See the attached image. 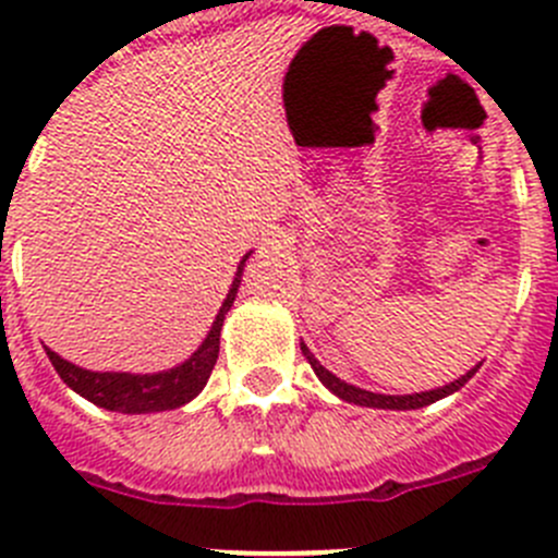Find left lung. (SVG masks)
<instances>
[{
  "label": "left lung",
  "mask_w": 558,
  "mask_h": 558,
  "mask_svg": "<svg viewBox=\"0 0 558 558\" xmlns=\"http://www.w3.org/2000/svg\"><path fill=\"white\" fill-rule=\"evenodd\" d=\"M305 352V357H308L311 368L316 372V377L322 379V383L327 385V388L336 393V397H341L343 402H352V404H363V408H379V410H418V408H426V404L437 402V399L449 397V393H454V390H460L462 385L468 383V379L476 374V368H471L468 374H462L460 379H454L451 385H444V388L437 390H424V393H410V397H385V393H372V390H363V388H355V385H347L343 379H338L336 374L327 372L325 366H322L319 361H316L314 355L308 352V347L305 343H300Z\"/></svg>",
  "instance_id": "1"
}]
</instances>
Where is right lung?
<instances>
[{"label":"right lung","instance_id":"obj_1","mask_svg":"<svg viewBox=\"0 0 558 558\" xmlns=\"http://www.w3.org/2000/svg\"><path fill=\"white\" fill-rule=\"evenodd\" d=\"M247 255L242 258L233 278L231 291H228L226 303H222L220 314H217L215 325L208 330L206 341L201 343V350L181 366L170 368V372L159 374H123V372H87V368L74 366V363L62 361L57 352L46 350L51 366L57 368L62 383L68 388H74L80 397L87 402L98 404L112 413H156V410H173L195 399L203 390V385L211 377L217 355H220V330L226 314L231 311L233 300H236L239 283H242V269Z\"/></svg>","mask_w":558,"mask_h":558}]
</instances>
